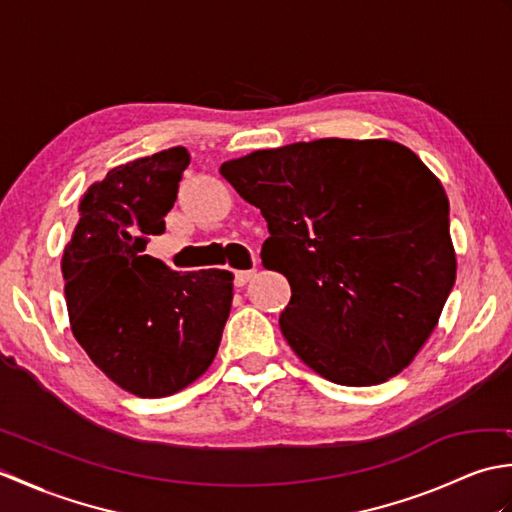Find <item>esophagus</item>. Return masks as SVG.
<instances>
[{"instance_id":"esophagus-1","label":"esophagus","mask_w":512,"mask_h":512,"mask_svg":"<svg viewBox=\"0 0 512 512\" xmlns=\"http://www.w3.org/2000/svg\"><path fill=\"white\" fill-rule=\"evenodd\" d=\"M253 277H255V270H237L233 284H235L237 288H244Z\"/></svg>"}]
</instances>
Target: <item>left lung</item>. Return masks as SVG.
Here are the masks:
<instances>
[{
  "label": "left lung",
  "mask_w": 512,
  "mask_h": 512,
  "mask_svg": "<svg viewBox=\"0 0 512 512\" xmlns=\"http://www.w3.org/2000/svg\"><path fill=\"white\" fill-rule=\"evenodd\" d=\"M220 173L268 222L262 262L290 284L279 328L301 361L347 387L402 372L458 268L449 198L427 165L394 140L321 138Z\"/></svg>",
  "instance_id": "8db88e82"
}]
</instances>
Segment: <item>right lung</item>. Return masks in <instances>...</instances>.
Returning a JSON list of instances; mask_svg holds the SVG:
<instances>
[{
    "instance_id": "add662e5",
    "label": "right lung",
    "mask_w": 512,
    "mask_h": 512,
    "mask_svg": "<svg viewBox=\"0 0 512 512\" xmlns=\"http://www.w3.org/2000/svg\"><path fill=\"white\" fill-rule=\"evenodd\" d=\"M189 151L171 147L107 171L85 191L63 250L74 339L118 387L162 398L200 378L231 312L233 273H176L145 255L165 233Z\"/></svg>"
}]
</instances>
